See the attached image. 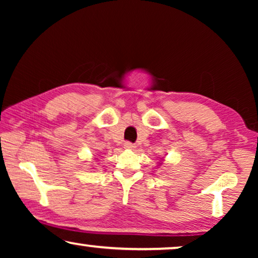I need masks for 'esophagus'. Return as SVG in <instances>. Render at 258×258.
<instances>
[{"label":"esophagus","instance_id":"1","mask_svg":"<svg viewBox=\"0 0 258 258\" xmlns=\"http://www.w3.org/2000/svg\"><path fill=\"white\" fill-rule=\"evenodd\" d=\"M124 148H125V149H134V148H135V144L132 143V142H125Z\"/></svg>","mask_w":258,"mask_h":258}]
</instances>
